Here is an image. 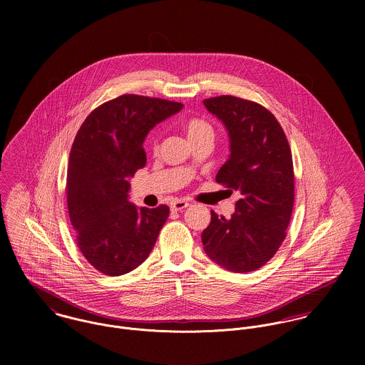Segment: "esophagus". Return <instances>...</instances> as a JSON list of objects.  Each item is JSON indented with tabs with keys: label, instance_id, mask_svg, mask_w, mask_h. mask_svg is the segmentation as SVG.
<instances>
[{
	"label": "esophagus",
	"instance_id": "34e87169",
	"mask_svg": "<svg viewBox=\"0 0 365 365\" xmlns=\"http://www.w3.org/2000/svg\"><path fill=\"white\" fill-rule=\"evenodd\" d=\"M190 204L187 201L182 200H175L171 202V210H182V209L188 208Z\"/></svg>",
	"mask_w": 365,
	"mask_h": 365
}]
</instances>
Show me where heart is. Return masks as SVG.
<instances>
[{"instance_id":"obj_1","label":"heart","mask_w":365,"mask_h":365,"mask_svg":"<svg viewBox=\"0 0 365 365\" xmlns=\"http://www.w3.org/2000/svg\"><path fill=\"white\" fill-rule=\"evenodd\" d=\"M184 132L187 135V138L190 139L191 143L204 139V138H213V129L209 125L207 120L200 119V118H190L182 123ZM153 148L156 150L158 148L156 139H153Z\"/></svg>"}]
</instances>
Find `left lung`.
<instances>
[{
	"mask_svg": "<svg viewBox=\"0 0 365 365\" xmlns=\"http://www.w3.org/2000/svg\"><path fill=\"white\" fill-rule=\"evenodd\" d=\"M204 105L223 122L230 139V156L216 182L242 195L227 219L210 210L204 250L229 271H256L287 236L295 195L291 148L279 122L262 105L233 96L207 98Z\"/></svg>",
	"mask_w": 365,
	"mask_h": 365,
	"instance_id": "1",
	"label": "left lung"
}]
</instances>
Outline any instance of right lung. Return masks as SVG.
Here are the masks:
<instances>
[{
    "mask_svg": "<svg viewBox=\"0 0 365 365\" xmlns=\"http://www.w3.org/2000/svg\"><path fill=\"white\" fill-rule=\"evenodd\" d=\"M182 104L125 94L96 108L71 146L66 197L76 242L96 269L123 275L146 260L170 208H136L129 178L146 164L143 142L150 129Z\"/></svg>",
    "mask_w": 365,
    "mask_h": 365,
    "instance_id": "right-lung-1",
    "label": "right lung"
}]
</instances>
